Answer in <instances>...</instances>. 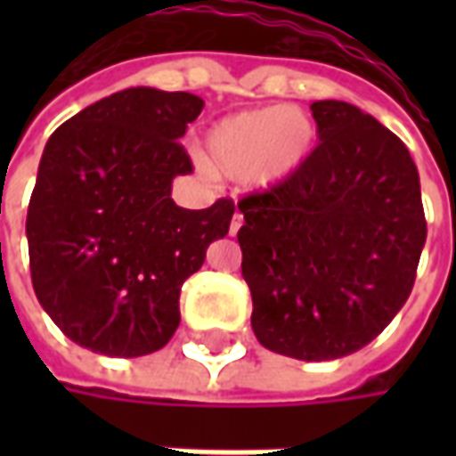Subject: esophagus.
Masks as SVG:
<instances>
[{
    "label": "esophagus",
    "instance_id": "34e87169",
    "mask_svg": "<svg viewBox=\"0 0 456 456\" xmlns=\"http://www.w3.org/2000/svg\"><path fill=\"white\" fill-rule=\"evenodd\" d=\"M241 224H244V215H241V212H234V217H232V224H229V234L234 237L239 229H241Z\"/></svg>",
    "mask_w": 456,
    "mask_h": 456
}]
</instances>
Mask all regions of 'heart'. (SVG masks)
<instances>
[{"instance_id":"1","label":"heart","mask_w":456,"mask_h":456,"mask_svg":"<svg viewBox=\"0 0 456 456\" xmlns=\"http://www.w3.org/2000/svg\"><path fill=\"white\" fill-rule=\"evenodd\" d=\"M313 139L310 117L290 107H266L219 119L208 131L205 149L219 173L271 188L303 163Z\"/></svg>"}]
</instances>
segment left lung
<instances>
[{
	"label": "left lung",
	"mask_w": 456,
	"mask_h": 456,
	"mask_svg": "<svg viewBox=\"0 0 456 456\" xmlns=\"http://www.w3.org/2000/svg\"><path fill=\"white\" fill-rule=\"evenodd\" d=\"M310 110L317 149L239 200L237 239L258 342L330 362L376 339L405 305L428 222L418 168L393 131L339 100Z\"/></svg>",
	"instance_id": "obj_1"
}]
</instances>
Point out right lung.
<instances>
[{
	"instance_id": "1",
	"label": "right lung",
	"mask_w": 456,
	"mask_h": 456,
	"mask_svg": "<svg viewBox=\"0 0 456 456\" xmlns=\"http://www.w3.org/2000/svg\"><path fill=\"white\" fill-rule=\"evenodd\" d=\"M205 102L129 87L85 107L48 139L26 215L38 303L65 337L104 356L159 352L180 325V288L227 237L234 202L183 209L178 143Z\"/></svg>"
}]
</instances>
